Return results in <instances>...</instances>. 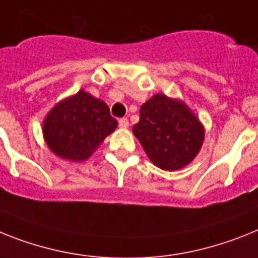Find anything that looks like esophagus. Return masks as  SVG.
<instances>
[{"label":"esophagus","mask_w":258,"mask_h":258,"mask_svg":"<svg viewBox=\"0 0 258 258\" xmlns=\"http://www.w3.org/2000/svg\"><path fill=\"white\" fill-rule=\"evenodd\" d=\"M128 125H130L128 119H127V118L119 119V127H120V128H127Z\"/></svg>","instance_id":"obj_1"}]
</instances>
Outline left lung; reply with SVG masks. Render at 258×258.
<instances>
[{"label": "left lung", "instance_id": "left-lung-1", "mask_svg": "<svg viewBox=\"0 0 258 258\" xmlns=\"http://www.w3.org/2000/svg\"><path fill=\"white\" fill-rule=\"evenodd\" d=\"M149 160L164 170H178L198 155L205 128L179 99L156 94L140 107V120L133 127Z\"/></svg>", "mask_w": 258, "mask_h": 258}]
</instances>
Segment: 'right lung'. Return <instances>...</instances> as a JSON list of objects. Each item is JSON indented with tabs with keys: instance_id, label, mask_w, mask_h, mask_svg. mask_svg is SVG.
<instances>
[{
	"instance_id": "add662e5",
	"label": "right lung",
	"mask_w": 258,
	"mask_h": 258,
	"mask_svg": "<svg viewBox=\"0 0 258 258\" xmlns=\"http://www.w3.org/2000/svg\"><path fill=\"white\" fill-rule=\"evenodd\" d=\"M116 125L109 106L81 89L52 107L43 122V135L56 156L85 161Z\"/></svg>"
}]
</instances>
